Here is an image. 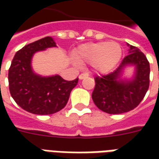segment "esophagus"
I'll use <instances>...</instances> for the list:
<instances>
[{
  "label": "esophagus",
  "mask_w": 159,
  "mask_h": 159,
  "mask_svg": "<svg viewBox=\"0 0 159 159\" xmlns=\"http://www.w3.org/2000/svg\"><path fill=\"white\" fill-rule=\"evenodd\" d=\"M79 78L80 79H83V78H84V75H83V74H82V75L79 76Z\"/></svg>",
  "instance_id": "1"
}]
</instances>
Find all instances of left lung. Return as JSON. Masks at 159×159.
<instances>
[{"instance_id":"left-lung-1","label":"left lung","mask_w":159,"mask_h":159,"mask_svg":"<svg viewBox=\"0 0 159 159\" xmlns=\"http://www.w3.org/2000/svg\"><path fill=\"white\" fill-rule=\"evenodd\" d=\"M56 47L54 40L47 36L25 46L12 59L8 70L10 93L19 107L30 113L48 115L62 110L77 84L78 79L67 81L58 74L45 76L34 71V54Z\"/></svg>"}]
</instances>
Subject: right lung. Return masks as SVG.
Wrapping results in <instances>:
<instances>
[{"label": "right lung", "instance_id": "1", "mask_svg": "<svg viewBox=\"0 0 159 159\" xmlns=\"http://www.w3.org/2000/svg\"><path fill=\"white\" fill-rule=\"evenodd\" d=\"M135 66L132 80L126 77V68ZM150 65L139 49L130 48L118 69L95 78L92 93L93 102L100 110L109 114H121L133 110L143 100L149 87Z\"/></svg>", "mask_w": 159, "mask_h": 159}]
</instances>
